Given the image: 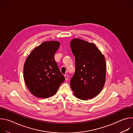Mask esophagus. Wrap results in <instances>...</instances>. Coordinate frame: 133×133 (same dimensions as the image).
<instances>
[{"mask_svg": "<svg viewBox=\"0 0 133 133\" xmlns=\"http://www.w3.org/2000/svg\"><path fill=\"white\" fill-rule=\"evenodd\" d=\"M65 79L67 81V80H68V75H65Z\"/></svg>", "mask_w": 133, "mask_h": 133, "instance_id": "34e87169", "label": "esophagus"}]
</instances>
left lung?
<instances>
[{
  "mask_svg": "<svg viewBox=\"0 0 133 133\" xmlns=\"http://www.w3.org/2000/svg\"><path fill=\"white\" fill-rule=\"evenodd\" d=\"M75 58V72L70 85L76 97L87 101L102 90L106 81L104 56L94 43L74 38L70 43Z\"/></svg>",
  "mask_w": 133,
  "mask_h": 133,
  "instance_id": "obj_1",
  "label": "left lung"
}]
</instances>
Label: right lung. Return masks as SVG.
<instances>
[{"label":"right lung","mask_w":133,"mask_h":133,"mask_svg":"<svg viewBox=\"0 0 133 133\" xmlns=\"http://www.w3.org/2000/svg\"><path fill=\"white\" fill-rule=\"evenodd\" d=\"M59 46L58 41L44 42L35 48L26 60L24 81L30 92L37 97L53 96L65 80L54 58Z\"/></svg>","instance_id":"right-lung-1"}]
</instances>
